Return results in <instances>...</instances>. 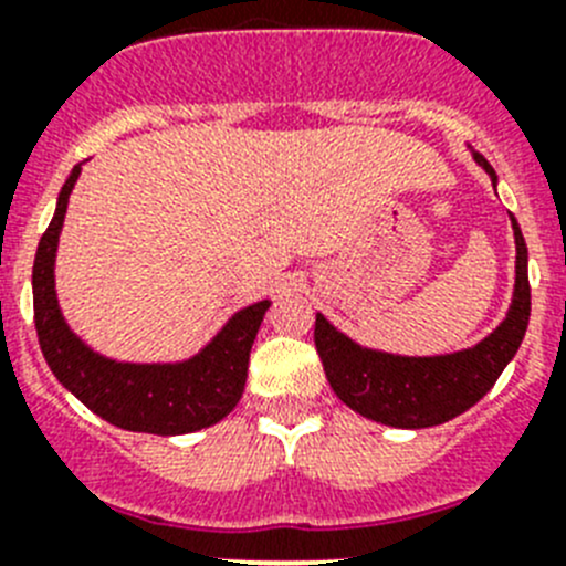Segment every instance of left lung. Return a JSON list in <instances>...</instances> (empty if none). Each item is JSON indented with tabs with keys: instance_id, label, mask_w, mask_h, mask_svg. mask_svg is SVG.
<instances>
[{
	"instance_id": "left-lung-1",
	"label": "left lung",
	"mask_w": 566,
	"mask_h": 566,
	"mask_svg": "<svg viewBox=\"0 0 566 566\" xmlns=\"http://www.w3.org/2000/svg\"><path fill=\"white\" fill-rule=\"evenodd\" d=\"M472 158L497 184V172L491 170V164L474 150ZM511 229L516 242V282L511 307L497 329L474 346L436 357L390 355L360 346L335 329L324 315H315V348L324 363L326 379L343 405L379 424L421 430L467 413L489 394L503 368L514 360L531 318L527 245L514 214Z\"/></svg>"
}]
</instances>
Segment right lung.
I'll return each mask as SVG.
<instances>
[{
	"label": "right lung",
	"instance_id": "1",
	"mask_svg": "<svg viewBox=\"0 0 566 566\" xmlns=\"http://www.w3.org/2000/svg\"><path fill=\"white\" fill-rule=\"evenodd\" d=\"M81 178V164L57 195L55 214L35 251L33 310L46 366L57 382L108 424L153 436H184L218 424L245 390L253 337L271 301L242 307L198 355L181 363H119L97 355L69 329L55 293V253L66 218L69 195Z\"/></svg>",
	"mask_w": 566,
	"mask_h": 566
}]
</instances>
